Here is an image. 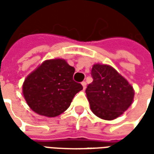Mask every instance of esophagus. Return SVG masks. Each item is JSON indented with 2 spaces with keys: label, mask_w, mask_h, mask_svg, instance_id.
Wrapping results in <instances>:
<instances>
[{
  "label": "esophagus",
  "mask_w": 154,
  "mask_h": 154,
  "mask_svg": "<svg viewBox=\"0 0 154 154\" xmlns=\"http://www.w3.org/2000/svg\"><path fill=\"white\" fill-rule=\"evenodd\" d=\"M81 85H82V86H83V89H86V82L85 81H83V82L81 83Z\"/></svg>",
  "instance_id": "esophagus-1"
}]
</instances>
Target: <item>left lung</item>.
Returning a JSON list of instances; mask_svg holds the SVG:
<instances>
[{"mask_svg":"<svg viewBox=\"0 0 154 154\" xmlns=\"http://www.w3.org/2000/svg\"><path fill=\"white\" fill-rule=\"evenodd\" d=\"M91 75L94 80L85 93L92 112L104 120L119 117L134 101L133 86L109 65L94 64Z\"/></svg>","mask_w":154,"mask_h":154,"instance_id":"1","label":"left lung"}]
</instances>
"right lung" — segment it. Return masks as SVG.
<instances>
[{"label": "right lung", "instance_id": "1", "mask_svg": "<svg viewBox=\"0 0 154 154\" xmlns=\"http://www.w3.org/2000/svg\"><path fill=\"white\" fill-rule=\"evenodd\" d=\"M75 68L64 59L42 62L27 75L22 94L28 106L35 113L45 117H56L68 109L73 98L82 90L74 81Z\"/></svg>", "mask_w": 154, "mask_h": 154}]
</instances>
